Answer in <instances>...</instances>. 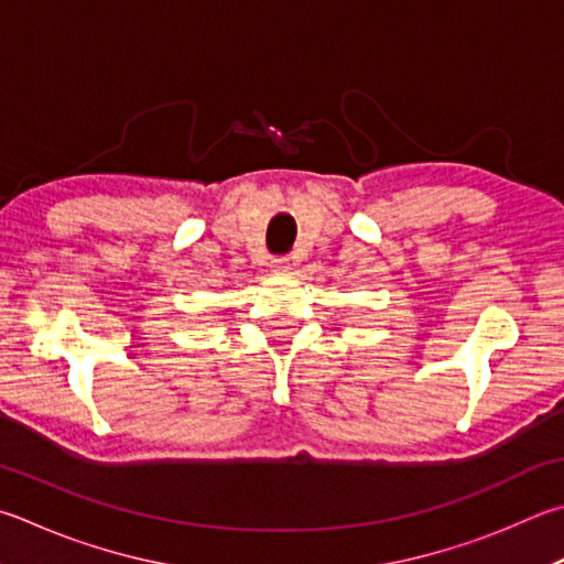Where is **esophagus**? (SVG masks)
Here are the masks:
<instances>
[{"mask_svg":"<svg viewBox=\"0 0 564 564\" xmlns=\"http://www.w3.org/2000/svg\"><path fill=\"white\" fill-rule=\"evenodd\" d=\"M289 269H291L289 256H275V259L271 261V271H275V273H285Z\"/></svg>","mask_w":564,"mask_h":564,"instance_id":"obj_1","label":"esophagus"}]
</instances>
